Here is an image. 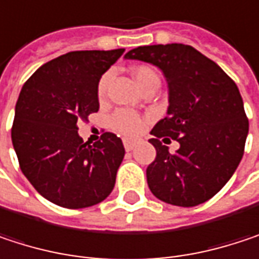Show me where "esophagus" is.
Here are the masks:
<instances>
[{"label":"esophagus","mask_w":259,"mask_h":259,"mask_svg":"<svg viewBox=\"0 0 259 259\" xmlns=\"http://www.w3.org/2000/svg\"><path fill=\"white\" fill-rule=\"evenodd\" d=\"M123 144H124L126 151H132V150L135 148V145H136V142H135V141H132V139H124V141H123Z\"/></svg>","instance_id":"1"}]
</instances>
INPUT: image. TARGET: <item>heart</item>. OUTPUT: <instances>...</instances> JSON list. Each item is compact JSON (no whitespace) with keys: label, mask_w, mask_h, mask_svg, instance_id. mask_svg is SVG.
<instances>
[{"label":"heart","mask_w":259,"mask_h":259,"mask_svg":"<svg viewBox=\"0 0 259 259\" xmlns=\"http://www.w3.org/2000/svg\"><path fill=\"white\" fill-rule=\"evenodd\" d=\"M132 75L133 79L136 80L138 87L142 88L145 83H148L150 80H157L159 76L157 73L148 67V66H139V67H135L132 70ZM108 82H109V76L105 75L103 78L99 80V85H97V96L102 99L105 97L106 94V90H108ZM109 127L121 135H126V136H132V135H136L139 130L142 129V120L139 115H136L135 112H130L126 109H118L115 111L111 117H109Z\"/></svg>","instance_id":"1"}]
</instances>
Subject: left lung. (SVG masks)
Returning <instances> with one entry per match:
<instances>
[{"label": "left lung", "instance_id": "left-lung-1", "mask_svg": "<svg viewBox=\"0 0 259 259\" xmlns=\"http://www.w3.org/2000/svg\"><path fill=\"white\" fill-rule=\"evenodd\" d=\"M124 58L159 67L169 90L166 117L151 130V193L179 207L208 201L233 177L244 153L249 121L235 82L189 45L139 46ZM169 137L181 144L176 153L161 144Z\"/></svg>", "mask_w": 259, "mask_h": 259}]
</instances>
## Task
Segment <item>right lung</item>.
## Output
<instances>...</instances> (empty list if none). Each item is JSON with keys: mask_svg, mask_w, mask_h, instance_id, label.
<instances>
[{"mask_svg": "<svg viewBox=\"0 0 259 259\" xmlns=\"http://www.w3.org/2000/svg\"><path fill=\"white\" fill-rule=\"evenodd\" d=\"M124 49L75 51L37 69L21 90L12 142L34 189L64 208L106 199L124 157L121 139L105 132L90 145L78 123L99 111L97 85Z\"/></svg>", "mask_w": 259, "mask_h": 259, "instance_id": "add662e5", "label": "right lung"}]
</instances>
